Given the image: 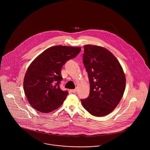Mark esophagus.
Here are the masks:
<instances>
[{
  "label": "esophagus",
  "instance_id": "esophagus-1",
  "mask_svg": "<svg viewBox=\"0 0 150 150\" xmlns=\"http://www.w3.org/2000/svg\"><path fill=\"white\" fill-rule=\"evenodd\" d=\"M77 91V88H76V89H71V92H73V93H76Z\"/></svg>",
  "mask_w": 150,
  "mask_h": 150
}]
</instances>
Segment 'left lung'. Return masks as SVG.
Instances as JSON below:
<instances>
[{"label": "left lung", "instance_id": "8db88e82", "mask_svg": "<svg viewBox=\"0 0 150 150\" xmlns=\"http://www.w3.org/2000/svg\"><path fill=\"white\" fill-rule=\"evenodd\" d=\"M83 64L90 84L89 96L81 102L91 115L103 117L111 112L121 100L126 78L115 56L102 47L84 46Z\"/></svg>", "mask_w": 150, "mask_h": 150}]
</instances>
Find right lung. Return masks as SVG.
Masks as SVG:
<instances>
[{
  "label": "right lung",
  "instance_id": "1",
  "mask_svg": "<svg viewBox=\"0 0 150 150\" xmlns=\"http://www.w3.org/2000/svg\"><path fill=\"white\" fill-rule=\"evenodd\" d=\"M81 47L56 45L47 48L30 64L23 79L26 98L33 108L48 113L64 103L68 92L62 91L61 69L81 51Z\"/></svg>",
  "mask_w": 150,
  "mask_h": 150
}]
</instances>
